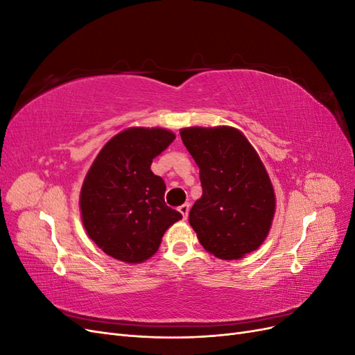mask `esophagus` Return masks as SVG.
I'll return each mask as SVG.
<instances>
[{
  "mask_svg": "<svg viewBox=\"0 0 355 355\" xmlns=\"http://www.w3.org/2000/svg\"><path fill=\"white\" fill-rule=\"evenodd\" d=\"M179 211L182 213V216H184V219H187L188 218V213H189V204L188 202L182 204V206L179 207Z\"/></svg>",
  "mask_w": 355,
  "mask_h": 355,
  "instance_id": "esophagus-1",
  "label": "esophagus"
}]
</instances>
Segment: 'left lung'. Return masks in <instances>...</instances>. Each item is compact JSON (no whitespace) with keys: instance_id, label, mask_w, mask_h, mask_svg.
Listing matches in <instances>:
<instances>
[{"instance_id":"1","label":"left lung","mask_w":355,"mask_h":355,"mask_svg":"<svg viewBox=\"0 0 355 355\" xmlns=\"http://www.w3.org/2000/svg\"><path fill=\"white\" fill-rule=\"evenodd\" d=\"M182 142L200 167L202 196L189 211L198 241L219 259H240L266 239L275 211L270 176L234 127H189Z\"/></svg>"}]
</instances>
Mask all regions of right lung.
<instances>
[{"mask_svg": "<svg viewBox=\"0 0 355 355\" xmlns=\"http://www.w3.org/2000/svg\"><path fill=\"white\" fill-rule=\"evenodd\" d=\"M175 137L166 128H127L102 148L84 179L80 197L84 228L118 261L149 259L166 230L182 218L164 201V180L151 171L153 159Z\"/></svg>", "mask_w": 355, "mask_h": 355, "instance_id": "obj_1", "label": "right lung"}]
</instances>
